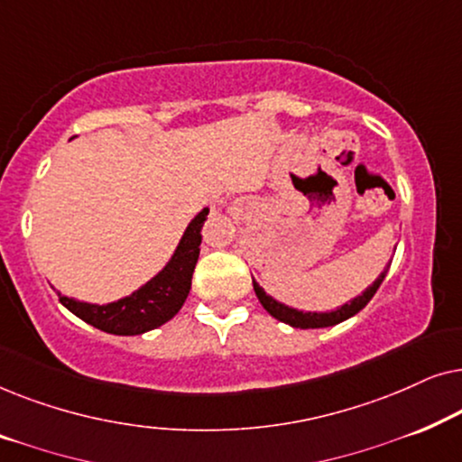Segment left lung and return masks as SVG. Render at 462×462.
Listing matches in <instances>:
<instances>
[{
	"instance_id": "8db88e82",
	"label": "left lung",
	"mask_w": 462,
	"mask_h": 462,
	"mask_svg": "<svg viewBox=\"0 0 462 462\" xmlns=\"http://www.w3.org/2000/svg\"><path fill=\"white\" fill-rule=\"evenodd\" d=\"M387 271H389V264H387V269H384L383 273L376 277V282L372 283V286L365 288L362 294L356 296V299L349 300V302H345L343 307L334 309V311H328V313L299 311V309H292V307L283 305V302L275 300L273 296H269L267 292H264V290L258 286V282H254V277H252V286H254V292L258 296V300H261V305L267 309V313L273 315L275 319L283 321V324H288V326H292V328H302V330H307V328L337 326V324H340V321L349 319L356 313L362 311V309L370 302L372 296L376 294V290L381 288V283L384 280V275H387Z\"/></svg>"
}]
</instances>
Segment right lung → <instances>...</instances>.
<instances>
[{"label":"right lung","mask_w":462,"mask_h":462,"mask_svg":"<svg viewBox=\"0 0 462 462\" xmlns=\"http://www.w3.org/2000/svg\"><path fill=\"white\" fill-rule=\"evenodd\" d=\"M208 212L210 210L204 208L189 223L166 267L130 296L106 302V305H92V302L69 299L59 292L60 302L86 324L103 332L119 334V337H134V334H144L163 326L180 311L191 290L195 263L199 258L201 226L206 223Z\"/></svg>","instance_id":"obj_1"}]
</instances>
